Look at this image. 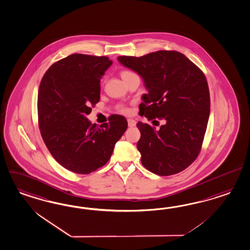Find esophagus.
<instances>
[{
    "mask_svg": "<svg viewBox=\"0 0 250 250\" xmlns=\"http://www.w3.org/2000/svg\"><path fill=\"white\" fill-rule=\"evenodd\" d=\"M128 127H130V128H132V127H135V126H136L135 121H134V120H131V119H128Z\"/></svg>",
    "mask_w": 250,
    "mask_h": 250,
    "instance_id": "obj_1",
    "label": "esophagus"
}]
</instances>
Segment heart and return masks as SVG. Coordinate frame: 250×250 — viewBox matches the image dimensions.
I'll return each instance as SVG.
<instances>
[{
  "label": "heart",
  "mask_w": 250,
  "mask_h": 250,
  "mask_svg": "<svg viewBox=\"0 0 250 250\" xmlns=\"http://www.w3.org/2000/svg\"><path fill=\"white\" fill-rule=\"evenodd\" d=\"M132 74H133V73H131V72L124 70V71H122V73H121V77H122V79H125L126 78H128V76L132 75ZM121 112H122V113H128V108H126V107H121Z\"/></svg>",
  "instance_id": "1"
}]
</instances>
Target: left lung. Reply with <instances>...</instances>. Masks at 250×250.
I'll use <instances>...</instances> for the list:
<instances>
[{
	"label": "left lung",
	"mask_w": 250,
	"mask_h": 250,
	"mask_svg": "<svg viewBox=\"0 0 250 250\" xmlns=\"http://www.w3.org/2000/svg\"><path fill=\"white\" fill-rule=\"evenodd\" d=\"M118 61L139 74L148 90L142 97L141 114L153 122L164 120L158 129L137 123L141 132L137 149L143 166L161 176L185 170L199 154L210 114L204 73L176 51L123 56Z\"/></svg>",
	"instance_id": "obj_1"
}]
</instances>
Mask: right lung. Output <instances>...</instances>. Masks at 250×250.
I'll return each mask as SVG.
<instances>
[{"instance_id":"1","label":"right lung","mask_w":250,"mask_h":250,"mask_svg":"<svg viewBox=\"0 0 250 250\" xmlns=\"http://www.w3.org/2000/svg\"><path fill=\"white\" fill-rule=\"evenodd\" d=\"M112 64L107 57L73 54L52 64L39 86L41 135L52 156L69 171L87 174L107 164L128 128L113 115L100 127L86 116L100 101V79Z\"/></svg>"}]
</instances>
